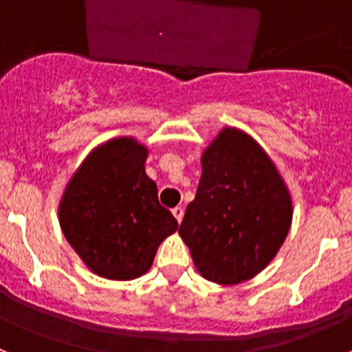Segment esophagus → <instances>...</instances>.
<instances>
[{
  "mask_svg": "<svg viewBox=\"0 0 352 352\" xmlns=\"http://www.w3.org/2000/svg\"><path fill=\"white\" fill-rule=\"evenodd\" d=\"M173 214H174V219L178 220V222H182V220H183V208L182 206H176L173 210Z\"/></svg>",
  "mask_w": 352,
  "mask_h": 352,
  "instance_id": "obj_1",
  "label": "esophagus"
}]
</instances>
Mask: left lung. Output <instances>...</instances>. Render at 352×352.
<instances>
[{
	"mask_svg": "<svg viewBox=\"0 0 352 352\" xmlns=\"http://www.w3.org/2000/svg\"><path fill=\"white\" fill-rule=\"evenodd\" d=\"M201 166L178 232L206 280L239 284L263 272L287 238L291 195L268 153L238 129L226 126Z\"/></svg>",
	"mask_w": 352,
	"mask_h": 352,
	"instance_id": "left-lung-1",
	"label": "left lung"
}]
</instances>
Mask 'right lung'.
I'll return each instance as SVG.
<instances>
[{
    "label": "right lung",
    "instance_id": "obj_1",
    "mask_svg": "<svg viewBox=\"0 0 352 352\" xmlns=\"http://www.w3.org/2000/svg\"><path fill=\"white\" fill-rule=\"evenodd\" d=\"M148 148L133 138L96 146L68 182L60 226L82 263L109 280L144 275L158 245L178 229L144 170Z\"/></svg>",
    "mask_w": 352,
    "mask_h": 352
}]
</instances>
